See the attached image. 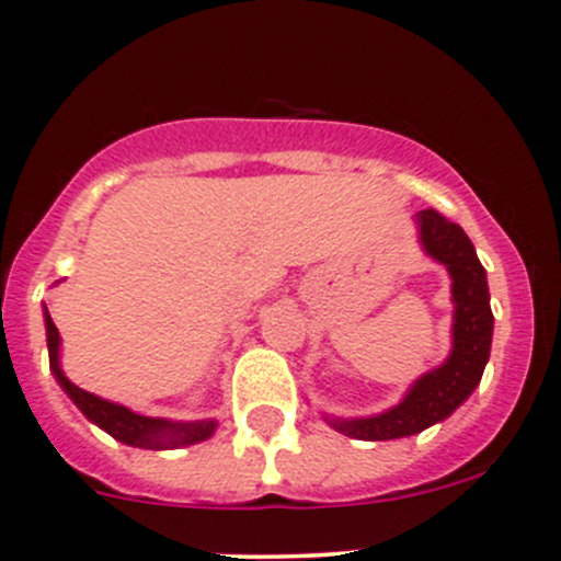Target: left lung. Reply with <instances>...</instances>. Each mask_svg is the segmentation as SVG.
Listing matches in <instances>:
<instances>
[{"label": "left lung", "mask_w": 561, "mask_h": 561, "mask_svg": "<svg viewBox=\"0 0 561 561\" xmlns=\"http://www.w3.org/2000/svg\"><path fill=\"white\" fill-rule=\"evenodd\" d=\"M421 247L428 257L443 263L454 279V350L437 369L426 371L404 399L371 417H325L328 426L353 439L412 437L434 423L445 421L469 399L483 377L491 353L494 314L489 304V282L472 241L443 214L426 208L415 217Z\"/></svg>", "instance_id": "1"}]
</instances>
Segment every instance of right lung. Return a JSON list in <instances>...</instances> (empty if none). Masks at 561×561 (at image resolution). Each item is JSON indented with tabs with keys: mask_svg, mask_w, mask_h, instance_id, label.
Segmentation results:
<instances>
[{
	"mask_svg": "<svg viewBox=\"0 0 561 561\" xmlns=\"http://www.w3.org/2000/svg\"><path fill=\"white\" fill-rule=\"evenodd\" d=\"M45 336H48V358L50 369H54L56 382L61 390L76 401L78 410L89 417L92 423H98L103 432L111 434L113 439L124 445H133V448H146V450H168V448H184V445L203 443L214 434L217 421H165V417H146L138 412L127 410L122 404H113V401L100 399V396L89 393V390L78 388L76 382H70L65 377L59 366V331H56L54 320H50L48 309H45Z\"/></svg>",
	"mask_w": 561,
	"mask_h": 561,
	"instance_id": "1",
	"label": "right lung"
}]
</instances>
